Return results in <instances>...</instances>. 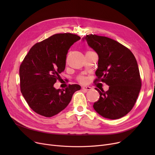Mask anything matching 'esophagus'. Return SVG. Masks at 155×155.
Masks as SVG:
<instances>
[{
  "mask_svg": "<svg viewBox=\"0 0 155 155\" xmlns=\"http://www.w3.org/2000/svg\"><path fill=\"white\" fill-rule=\"evenodd\" d=\"M91 88H91V87H88V86H85V87H82L83 91H90Z\"/></svg>",
  "mask_w": 155,
  "mask_h": 155,
  "instance_id": "esophagus-1",
  "label": "esophagus"
}]
</instances>
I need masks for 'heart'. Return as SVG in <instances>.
<instances>
[{
    "mask_svg": "<svg viewBox=\"0 0 155 155\" xmlns=\"http://www.w3.org/2000/svg\"><path fill=\"white\" fill-rule=\"evenodd\" d=\"M78 81L79 82H80V83H84V82H86V78H85V77H82V76H80V77H78Z\"/></svg>",
    "mask_w": 155,
    "mask_h": 155,
    "instance_id": "heart-1",
    "label": "heart"
}]
</instances>
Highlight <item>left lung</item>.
Listing matches in <instances>:
<instances>
[{"label":"left lung","mask_w":155,"mask_h":155,"mask_svg":"<svg viewBox=\"0 0 155 155\" xmlns=\"http://www.w3.org/2000/svg\"><path fill=\"white\" fill-rule=\"evenodd\" d=\"M84 39L99 55L94 82H102L109 86L106 92L95 88L100 98L93 107L104 117H123L134 107L141 87L135 57L129 49L109 38L88 35Z\"/></svg>","instance_id":"obj_1"}]
</instances>
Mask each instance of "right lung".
<instances>
[{
	"label": "right lung",
	"mask_w": 155,
	"mask_h": 155,
	"mask_svg": "<svg viewBox=\"0 0 155 155\" xmlns=\"http://www.w3.org/2000/svg\"><path fill=\"white\" fill-rule=\"evenodd\" d=\"M80 39L77 35L59 33L36 43L30 49L19 68L21 93L31 109L46 117L56 115L67 107L77 84L64 89H56L54 84L60 80V73L66 64L70 46Z\"/></svg>",
	"instance_id": "1"
}]
</instances>
